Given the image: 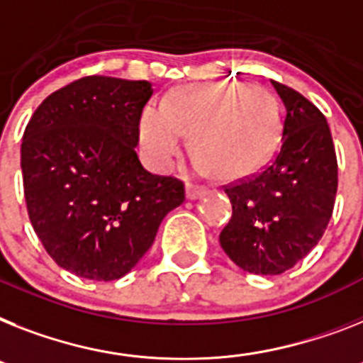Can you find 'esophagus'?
Instances as JSON below:
<instances>
[{
	"mask_svg": "<svg viewBox=\"0 0 363 363\" xmlns=\"http://www.w3.org/2000/svg\"><path fill=\"white\" fill-rule=\"evenodd\" d=\"M203 193H206V187H200V185H187V199L189 200L200 199Z\"/></svg>",
	"mask_w": 363,
	"mask_h": 363,
	"instance_id": "1",
	"label": "esophagus"
}]
</instances>
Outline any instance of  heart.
Segmentation results:
<instances>
[{
	"label": "heart",
	"mask_w": 363,
	"mask_h": 363,
	"mask_svg": "<svg viewBox=\"0 0 363 363\" xmlns=\"http://www.w3.org/2000/svg\"><path fill=\"white\" fill-rule=\"evenodd\" d=\"M282 125L277 98L259 85L239 81L182 86L163 107H146L139 140L146 163L167 169L191 137V150L209 174L235 182L259 170L271 157Z\"/></svg>",
	"instance_id": "1"
}]
</instances>
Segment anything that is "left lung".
<instances>
[{
  "instance_id": "1",
  "label": "left lung",
  "mask_w": 363,
  "mask_h": 363,
  "mask_svg": "<svg viewBox=\"0 0 363 363\" xmlns=\"http://www.w3.org/2000/svg\"><path fill=\"white\" fill-rule=\"evenodd\" d=\"M284 101L282 143L257 174L224 185L232 218L220 247L242 271L282 274L323 238L334 211L337 160L321 111L291 86L272 81Z\"/></svg>"
}]
</instances>
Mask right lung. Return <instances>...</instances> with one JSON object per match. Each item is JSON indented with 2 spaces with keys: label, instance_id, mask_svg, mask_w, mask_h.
Masks as SVG:
<instances>
[{
  "label": "right lung",
  "instance_id": "right-lung-1",
  "mask_svg": "<svg viewBox=\"0 0 363 363\" xmlns=\"http://www.w3.org/2000/svg\"><path fill=\"white\" fill-rule=\"evenodd\" d=\"M150 81L86 76L52 92L22 140L33 230L59 267L111 282L139 263L185 185L143 169L135 146Z\"/></svg>",
  "mask_w": 363,
  "mask_h": 363
}]
</instances>
